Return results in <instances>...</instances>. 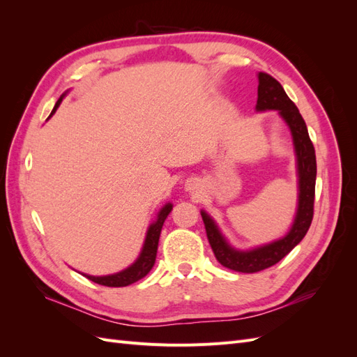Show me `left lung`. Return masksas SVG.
Returning <instances> with one entry per match:
<instances>
[{"mask_svg":"<svg viewBox=\"0 0 357 357\" xmlns=\"http://www.w3.org/2000/svg\"><path fill=\"white\" fill-rule=\"evenodd\" d=\"M257 80L256 112L275 110L289 128L291 143H294L298 176V205L295 219L284 236H280L278 240L271 243L252 247L248 250H241L228 241L211 215L205 210H201L205 231H207L215 259L232 271L247 274L262 271V269L275 265L304 238L312 220L317 174L314 146L311 143L307 125L298 107L291 102L283 86L269 74L259 73Z\"/></svg>","mask_w":357,"mask_h":357,"instance_id":"obj_1","label":"left lung"}]
</instances>
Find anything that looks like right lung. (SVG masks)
Masks as SVG:
<instances>
[{
	"mask_svg": "<svg viewBox=\"0 0 357 357\" xmlns=\"http://www.w3.org/2000/svg\"><path fill=\"white\" fill-rule=\"evenodd\" d=\"M67 93H68V91L61 95V98L56 101L55 107H53L50 116L58 110L59 104L62 102L63 98H66ZM171 210H172V204L167 202L164 207L158 211L156 219L153 220V223L149 225L143 248H142V252H139L138 257L135 259L134 264L122 269V271H119L116 274H110V275H89V274H83V275L86 278H89L91 282L98 283L101 286H107V287H125V286L132 284V283L138 282V280L146 277L150 273V269H152L155 265L159 235H160L162 226H164L167 215L171 213Z\"/></svg>",
	"mask_w": 357,
	"mask_h": 357,
	"instance_id": "add662e5",
	"label": "right lung"
}]
</instances>
